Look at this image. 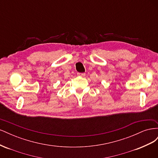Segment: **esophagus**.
Returning <instances> with one entry per match:
<instances>
[{"label": "esophagus", "mask_w": 158, "mask_h": 158, "mask_svg": "<svg viewBox=\"0 0 158 158\" xmlns=\"http://www.w3.org/2000/svg\"><path fill=\"white\" fill-rule=\"evenodd\" d=\"M77 75L79 76H82V77H84V76H85V73H78L77 74Z\"/></svg>", "instance_id": "1"}]
</instances>
